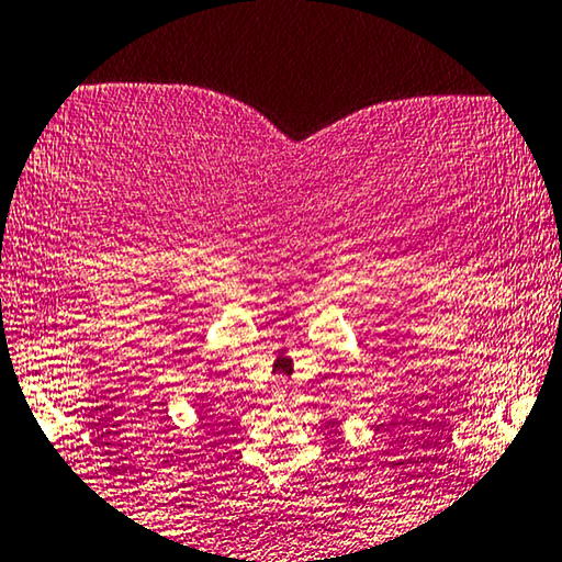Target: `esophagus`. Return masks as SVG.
I'll list each match as a JSON object with an SVG mask.
<instances>
[{"label":"esophagus","instance_id":"esophagus-1","mask_svg":"<svg viewBox=\"0 0 562 562\" xmlns=\"http://www.w3.org/2000/svg\"><path fill=\"white\" fill-rule=\"evenodd\" d=\"M284 390H288V384L274 382V394H278V397H284Z\"/></svg>","mask_w":562,"mask_h":562}]
</instances>
